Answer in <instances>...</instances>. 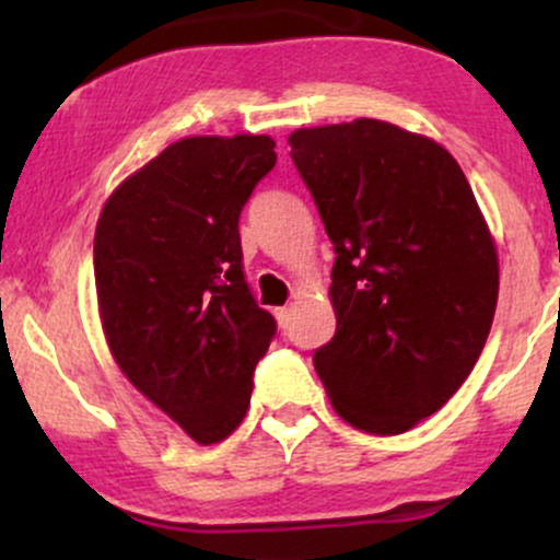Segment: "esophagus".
I'll return each instance as SVG.
<instances>
[{"instance_id":"1","label":"esophagus","mask_w":560,"mask_h":560,"mask_svg":"<svg viewBox=\"0 0 560 560\" xmlns=\"http://www.w3.org/2000/svg\"><path fill=\"white\" fill-rule=\"evenodd\" d=\"M276 320H279L281 329H287V326L292 324V307H276Z\"/></svg>"}]
</instances>
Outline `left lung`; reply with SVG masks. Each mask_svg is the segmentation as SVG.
<instances>
[{"mask_svg":"<svg viewBox=\"0 0 560 560\" xmlns=\"http://www.w3.org/2000/svg\"><path fill=\"white\" fill-rule=\"evenodd\" d=\"M289 144L337 253L320 382L350 427L408 432L479 361L500 289L492 231L460 165L423 133L358 118L298 128Z\"/></svg>","mask_w":560,"mask_h":560,"instance_id":"1","label":"left lung"}]
</instances>
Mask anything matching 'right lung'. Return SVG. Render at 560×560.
Wrapping results in <instances>:
<instances>
[{
  "instance_id": "add662e5",
  "label": "right lung",
  "mask_w": 560,
  "mask_h": 560,
  "mask_svg": "<svg viewBox=\"0 0 560 560\" xmlns=\"http://www.w3.org/2000/svg\"><path fill=\"white\" fill-rule=\"evenodd\" d=\"M266 133L186 137L107 197L96 311L115 363L199 445L240 427L276 331L242 273L240 213L276 165Z\"/></svg>"
}]
</instances>
